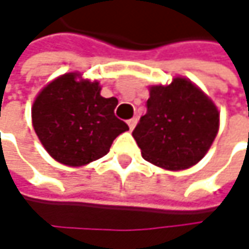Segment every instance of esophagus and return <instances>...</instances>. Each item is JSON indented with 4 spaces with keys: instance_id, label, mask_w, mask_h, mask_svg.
I'll list each match as a JSON object with an SVG mask.
<instances>
[{
    "instance_id": "esophagus-1",
    "label": "esophagus",
    "mask_w": 249,
    "mask_h": 249,
    "mask_svg": "<svg viewBox=\"0 0 249 249\" xmlns=\"http://www.w3.org/2000/svg\"><path fill=\"white\" fill-rule=\"evenodd\" d=\"M126 124H128V126H129V129H134V126H135V124H137V118H131V120H128V121H126Z\"/></svg>"
}]
</instances>
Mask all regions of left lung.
Instances as JSON below:
<instances>
[{
	"instance_id": "left-lung-1",
	"label": "left lung",
	"mask_w": 249,
	"mask_h": 249,
	"mask_svg": "<svg viewBox=\"0 0 249 249\" xmlns=\"http://www.w3.org/2000/svg\"><path fill=\"white\" fill-rule=\"evenodd\" d=\"M219 129L215 104L189 79L150 88L147 112L132 137L142 157L167 170H184L199 163Z\"/></svg>"
}]
</instances>
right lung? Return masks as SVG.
<instances>
[{
    "instance_id": "obj_1",
    "label": "right lung",
    "mask_w": 249,
    "mask_h": 249,
    "mask_svg": "<svg viewBox=\"0 0 249 249\" xmlns=\"http://www.w3.org/2000/svg\"><path fill=\"white\" fill-rule=\"evenodd\" d=\"M66 73L50 82L31 108L34 131L59 163L79 167L104 157L128 129L114 114L117 98L101 96L99 83Z\"/></svg>"
}]
</instances>
